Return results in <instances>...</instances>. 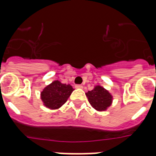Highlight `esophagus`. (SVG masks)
Masks as SVG:
<instances>
[{
    "instance_id": "34e87169",
    "label": "esophagus",
    "mask_w": 156,
    "mask_h": 156,
    "mask_svg": "<svg viewBox=\"0 0 156 156\" xmlns=\"http://www.w3.org/2000/svg\"><path fill=\"white\" fill-rule=\"evenodd\" d=\"M75 87L77 88V89H83V85H76Z\"/></svg>"
}]
</instances>
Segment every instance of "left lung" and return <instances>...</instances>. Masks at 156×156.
<instances>
[{
    "label": "left lung",
    "instance_id": "left-lung-1",
    "mask_svg": "<svg viewBox=\"0 0 156 156\" xmlns=\"http://www.w3.org/2000/svg\"><path fill=\"white\" fill-rule=\"evenodd\" d=\"M86 95L90 105L97 111H105L112 103V95L101 86H95L93 90L86 93Z\"/></svg>",
    "mask_w": 156,
    "mask_h": 156
}]
</instances>
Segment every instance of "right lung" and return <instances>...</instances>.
Instances as JSON below:
<instances>
[{
  "label": "right lung",
  "mask_w": 156,
  "mask_h": 156,
  "mask_svg": "<svg viewBox=\"0 0 156 156\" xmlns=\"http://www.w3.org/2000/svg\"><path fill=\"white\" fill-rule=\"evenodd\" d=\"M73 90L69 84H64L56 80L44 88L40 93V98L46 108L58 109L67 101Z\"/></svg>",
  "instance_id": "add662e5"
}]
</instances>
